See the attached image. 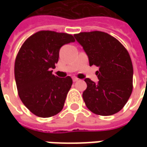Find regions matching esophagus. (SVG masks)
<instances>
[{"label":"esophagus","mask_w":147,"mask_h":147,"mask_svg":"<svg viewBox=\"0 0 147 147\" xmlns=\"http://www.w3.org/2000/svg\"><path fill=\"white\" fill-rule=\"evenodd\" d=\"M73 81L74 82H77V81H78V78H76V77H73Z\"/></svg>","instance_id":"obj_1"}]
</instances>
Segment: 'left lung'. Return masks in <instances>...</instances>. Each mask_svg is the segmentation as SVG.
<instances>
[{
	"mask_svg": "<svg viewBox=\"0 0 147 147\" xmlns=\"http://www.w3.org/2000/svg\"><path fill=\"white\" fill-rule=\"evenodd\" d=\"M74 37L88 55L90 66L99 67L97 83L89 78L84 80L88 87L82 98L88 110L103 116L118 113L133 91V68L127 51L104 32H80Z\"/></svg>",
	"mask_w": 147,
	"mask_h": 147,
	"instance_id": "obj_1",
	"label": "left lung"
}]
</instances>
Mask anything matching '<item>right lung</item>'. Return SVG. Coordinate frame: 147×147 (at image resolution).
<instances>
[{
    "label": "right lung",
    "mask_w": 147,
    "mask_h": 147,
    "mask_svg": "<svg viewBox=\"0 0 147 147\" xmlns=\"http://www.w3.org/2000/svg\"><path fill=\"white\" fill-rule=\"evenodd\" d=\"M75 42L64 32L39 31L22 45L14 63V78L20 100L32 114L48 118L59 113L73 80L52 74L62 46Z\"/></svg>",
    "instance_id": "obj_1"
}]
</instances>
